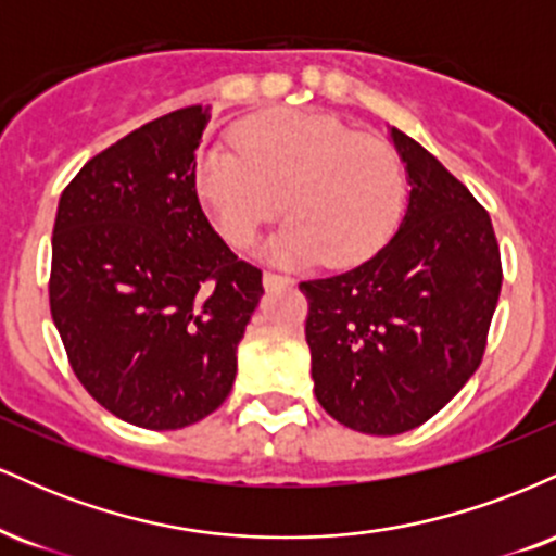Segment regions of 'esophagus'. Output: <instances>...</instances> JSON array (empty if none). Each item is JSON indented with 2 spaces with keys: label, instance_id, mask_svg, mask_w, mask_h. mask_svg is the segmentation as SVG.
I'll return each mask as SVG.
<instances>
[{
  "label": "esophagus",
  "instance_id": "34e87169",
  "mask_svg": "<svg viewBox=\"0 0 556 556\" xmlns=\"http://www.w3.org/2000/svg\"><path fill=\"white\" fill-rule=\"evenodd\" d=\"M292 279L282 277V274H274V271H264V287L266 290H279V287H290Z\"/></svg>",
  "mask_w": 556,
  "mask_h": 556
}]
</instances>
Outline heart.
Returning <instances> with one entry per match:
<instances>
[{
	"mask_svg": "<svg viewBox=\"0 0 556 556\" xmlns=\"http://www.w3.org/2000/svg\"><path fill=\"white\" fill-rule=\"evenodd\" d=\"M195 190L238 248L277 216L282 198L290 222L264 256L285 266L361 264L387 245L405 208V172L384 140L314 112L261 114L235 143L203 149Z\"/></svg>",
	"mask_w": 556,
	"mask_h": 556,
	"instance_id": "b5f03b06",
	"label": "heart"
}]
</instances>
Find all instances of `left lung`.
<instances>
[{
	"instance_id": "1",
	"label": "left lung",
	"mask_w": 556,
	"mask_h": 556,
	"mask_svg": "<svg viewBox=\"0 0 556 556\" xmlns=\"http://www.w3.org/2000/svg\"><path fill=\"white\" fill-rule=\"evenodd\" d=\"M407 208L376 256L300 282L316 400L348 429L394 437L426 424L483 358L502 290L486 208L410 136L389 127Z\"/></svg>"
}]
</instances>
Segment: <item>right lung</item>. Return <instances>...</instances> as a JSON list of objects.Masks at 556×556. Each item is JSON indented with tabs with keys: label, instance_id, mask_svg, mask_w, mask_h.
Returning <instances> with one entry per match:
<instances>
[{
	"label": "right lung",
	"instance_id": "right-lung-1",
	"mask_svg": "<svg viewBox=\"0 0 556 556\" xmlns=\"http://www.w3.org/2000/svg\"><path fill=\"white\" fill-rule=\"evenodd\" d=\"M212 106H188L101 151L60 198L49 305L88 394L140 429L206 418L238 374L261 271L214 232L195 190Z\"/></svg>",
	"mask_w": 556,
	"mask_h": 556
}]
</instances>
